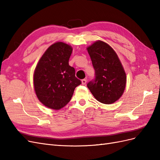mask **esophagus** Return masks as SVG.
Returning <instances> with one entry per match:
<instances>
[{"mask_svg": "<svg viewBox=\"0 0 160 160\" xmlns=\"http://www.w3.org/2000/svg\"><path fill=\"white\" fill-rule=\"evenodd\" d=\"M81 83H82V84H83V85H85L86 83H87V79H82V80H81Z\"/></svg>", "mask_w": 160, "mask_h": 160, "instance_id": "34e87169", "label": "esophagus"}]
</instances>
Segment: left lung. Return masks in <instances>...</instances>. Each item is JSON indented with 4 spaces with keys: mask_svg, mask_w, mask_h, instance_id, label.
I'll list each match as a JSON object with an SVG mask.
<instances>
[{
    "mask_svg": "<svg viewBox=\"0 0 160 160\" xmlns=\"http://www.w3.org/2000/svg\"><path fill=\"white\" fill-rule=\"evenodd\" d=\"M95 69V78L88 83L94 98L104 104H111L123 93L126 74L118 55L107 43L98 41L87 48Z\"/></svg>",
    "mask_w": 160,
    "mask_h": 160,
    "instance_id": "left-lung-1",
    "label": "left lung"
}]
</instances>
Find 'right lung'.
I'll list each match as a JSON object with an SVG mask.
<instances>
[{
    "instance_id": "right-lung-1",
    "label": "right lung",
    "mask_w": 160,
    "mask_h": 160,
    "mask_svg": "<svg viewBox=\"0 0 160 160\" xmlns=\"http://www.w3.org/2000/svg\"><path fill=\"white\" fill-rule=\"evenodd\" d=\"M72 47L62 42L51 45L42 55L33 77L37 98L48 108L58 110L68 103L81 81L69 65Z\"/></svg>"
}]
</instances>
